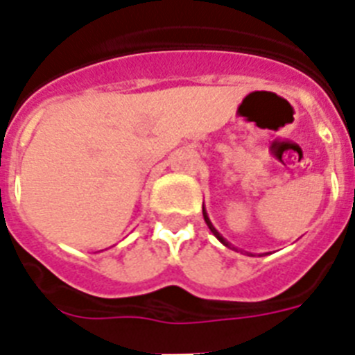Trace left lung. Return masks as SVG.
Returning a JSON list of instances; mask_svg holds the SVG:
<instances>
[{"label":"left lung","mask_w":355,"mask_h":355,"mask_svg":"<svg viewBox=\"0 0 355 355\" xmlns=\"http://www.w3.org/2000/svg\"><path fill=\"white\" fill-rule=\"evenodd\" d=\"M202 215H205V222H206V224H208L209 231H211V233H213V234H215V236H216V240L220 241V243H224V245H225V247H229V249H233V250H238V249H236V247H233V245H231V243H229V241H227V240H225V238H224V236H222V234H220V233H218V231H216V229H215V225H213V224H211V220H209V216H208V213H206L205 206H202ZM247 254H249V252H247ZM249 256H254V254H249ZM259 256H263V254H259Z\"/></svg>","instance_id":"left-lung-1"}]
</instances>
